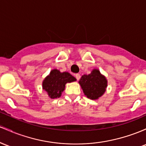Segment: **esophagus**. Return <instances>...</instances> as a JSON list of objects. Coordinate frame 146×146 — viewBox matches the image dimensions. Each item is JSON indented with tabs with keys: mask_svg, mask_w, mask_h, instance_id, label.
Segmentation results:
<instances>
[{
	"mask_svg": "<svg viewBox=\"0 0 146 146\" xmlns=\"http://www.w3.org/2000/svg\"><path fill=\"white\" fill-rule=\"evenodd\" d=\"M75 77H76V80H77V81H78V80H79L80 77H81V76H80L79 74H75Z\"/></svg>",
	"mask_w": 146,
	"mask_h": 146,
	"instance_id": "1",
	"label": "esophagus"
}]
</instances>
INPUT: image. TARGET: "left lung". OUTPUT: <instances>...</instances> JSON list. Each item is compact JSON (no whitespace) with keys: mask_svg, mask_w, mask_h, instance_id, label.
<instances>
[{"mask_svg":"<svg viewBox=\"0 0 146 146\" xmlns=\"http://www.w3.org/2000/svg\"><path fill=\"white\" fill-rule=\"evenodd\" d=\"M78 83L88 99L97 100L106 92L108 80L98 69H93L90 74H83Z\"/></svg>","mask_w":146,"mask_h":146,"instance_id":"obj_1","label":"left lung"}]
</instances>
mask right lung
<instances>
[{
  "mask_svg": "<svg viewBox=\"0 0 146 146\" xmlns=\"http://www.w3.org/2000/svg\"><path fill=\"white\" fill-rule=\"evenodd\" d=\"M76 81V78L68 72H60L57 69H54L44 78L42 87L50 99H56L61 96L66 83Z\"/></svg>",
  "mask_w": 146,
  "mask_h": 146,
  "instance_id": "obj_1",
  "label": "right lung"
}]
</instances>
